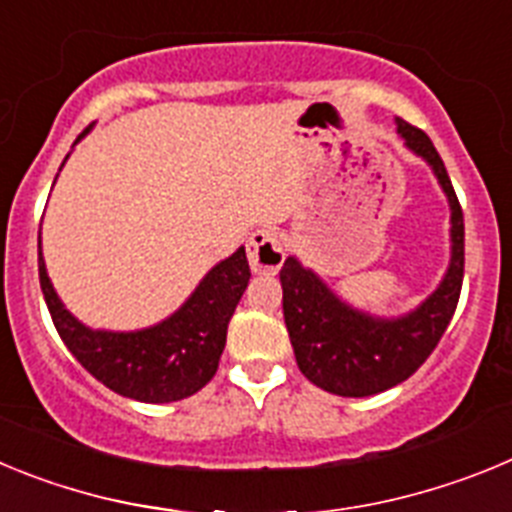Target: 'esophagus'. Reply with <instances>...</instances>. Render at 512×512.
<instances>
[{"instance_id": "1", "label": "esophagus", "mask_w": 512, "mask_h": 512, "mask_svg": "<svg viewBox=\"0 0 512 512\" xmlns=\"http://www.w3.org/2000/svg\"><path fill=\"white\" fill-rule=\"evenodd\" d=\"M248 261L259 274H277L284 264V243L274 228H259L248 235Z\"/></svg>"}]
</instances>
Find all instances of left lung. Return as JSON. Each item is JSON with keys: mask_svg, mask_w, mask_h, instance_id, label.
I'll use <instances>...</instances> for the list:
<instances>
[{"mask_svg": "<svg viewBox=\"0 0 512 512\" xmlns=\"http://www.w3.org/2000/svg\"><path fill=\"white\" fill-rule=\"evenodd\" d=\"M395 122L405 148L431 166L449 202V266L436 289L413 310L377 315L343 300L295 253L279 271L284 323L297 366L315 387L341 397L377 395L418 372L451 323L464 279V215L446 166L423 130Z\"/></svg>", "mask_w": 512, "mask_h": 512, "instance_id": "obj_1", "label": "left lung"}]
</instances>
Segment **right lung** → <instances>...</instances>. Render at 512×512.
<instances>
[{
  "label": "right lung",
  "instance_id": "obj_1",
  "mask_svg": "<svg viewBox=\"0 0 512 512\" xmlns=\"http://www.w3.org/2000/svg\"><path fill=\"white\" fill-rule=\"evenodd\" d=\"M89 130L92 125L74 140V146L87 138ZM38 271L53 325L76 361L117 395L153 405L184 400L215 377L228 323L251 279L246 248L241 246L228 259L217 261L192 295L164 320L138 330H107L89 328L63 305L45 269L40 243Z\"/></svg>",
  "mask_w": 512,
  "mask_h": 512
}]
</instances>
